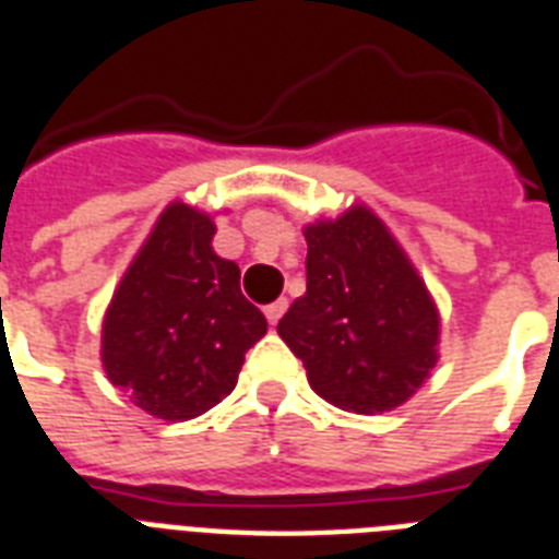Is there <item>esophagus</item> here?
I'll list each match as a JSON object with an SVG mask.
<instances>
[{"instance_id": "obj_1", "label": "esophagus", "mask_w": 559, "mask_h": 559, "mask_svg": "<svg viewBox=\"0 0 559 559\" xmlns=\"http://www.w3.org/2000/svg\"><path fill=\"white\" fill-rule=\"evenodd\" d=\"M287 307H289L287 298H278V301H272V305L263 307V313H266V319H270V324H278V322H281V316L287 313Z\"/></svg>"}]
</instances>
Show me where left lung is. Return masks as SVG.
I'll use <instances>...</instances> for the list:
<instances>
[{"label":"left lung","instance_id":"1","mask_svg":"<svg viewBox=\"0 0 559 559\" xmlns=\"http://www.w3.org/2000/svg\"><path fill=\"white\" fill-rule=\"evenodd\" d=\"M307 293L278 322L319 397L357 415L406 403L435 368L438 310L371 211L307 226Z\"/></svg>","mask_w":559,"mask_h":559}]
</instances>
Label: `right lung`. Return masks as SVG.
<instances>
[{
    "label": "right lung",
    "instance_id": "right-lung-1",
    "mask_svg": "<svg viewBox=\"0 0 559 559\" xmlns=\"http://www.w3.org/2000/svg\"><path fill=\"white\" fill-rule=\"evenodd\" d=\"M209 214L174 202L121 278L104 319L112 385L162 420H188L235 389L266 319L240 293L237 263L211 249Z\"/></svg>",
    "mask_w": 559,
    "mask_h": 559
}]
</instances>
